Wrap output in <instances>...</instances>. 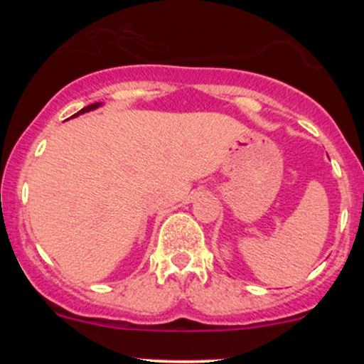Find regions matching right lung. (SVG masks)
Wrapping results in <instances>:
<instances>
[{
	"instance_id": "add662e5",
	"label": "right lung",
	"mask_w": 364,
	"mask_h": 364,
	"mask_svg": "<svg viewBox=\"0 0 364 364\" xmlns=\"http://www.w3.org/2000/svg\"><path fill=\"white\" fill-rule=\"evenodd\" d=\"M101 106H102V102H95V104H90V106L83 107V109L78 111L77 114H73L72 118H75V116H78V114H83V112H89V111H94V109H97V107H101Z\"/></svg>"
}]
</instances>
